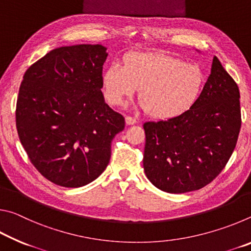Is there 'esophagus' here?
Here are the masks:
<instances>
[{
	"instance_id": "1",
	"label": "esophagus",
	"mask_w": 251,
	"mask_h": 251,
	"mask_svg": "<svg viewBox=\"0 0 251 251\" xmlns=\"http://www.w3.org/2000/svg\"><path fill=\"white\" fill-rule=\"evenodd\" d=\"M125 123L127 125H134V124H136V123H137V121H136V118L131 117V116H126L125 117Z\"/></svg>"
}]
</instances>
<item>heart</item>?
I'll return each mask as SVG.
<instances>
[{
    "instance_id": "obj_1",
    "label": "heart",
    "mask_w": 251,
    "mask_h": 251,
    "mask_svg": "<svg viewBox=\"0 0 251 251\" xmlns=\"http://www.w3.org/2000/svg\"><path fill=\"white\" fill-rule=\"evenodd\" d=\"M106 100L121 105L141 88L139 107L157 118H172L192 107L201 94L203 74L197 65L159 53H129L123 66L113 63L101 74Z\"/></svg>"
}]
</instances>
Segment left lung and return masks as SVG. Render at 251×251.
<instances>
[{"mask_svg": "<svg viewBox=\"0 0 251 251\" xmlns=\"http://www.w3.org/2000/svg\"><path fill=\"white\" fill-rule=\"evenodd\" d=\"M238 85L214 56L210 74L192 107L166 121L144 124L143 165L166 193L201 189L215 179L235 150L241 126Z\"/></svg>", "mask_w": 251, "mask_h": 251, "instance_id": "left-lung-1", "label": "left lung"}]
</instances>
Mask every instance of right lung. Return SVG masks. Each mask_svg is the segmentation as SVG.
I'll return each mask as SVG.
<instances>
[{"instance_id":"add662e5","label":"right lung","mask_w":251,"mask_h":251,"mask_svg":"<svg viewBox=\"0 0 251 251\" xmlns=\"http://www.w3.org/2000/svg\"><path fill=\"white\" fill-rule=\"evenodd\" d=\"M106 50L55 49L23 76L15 113L20 141L37 171L58 186L77 188L100 177L125 127L101 93Z\"/></svg>"}]
</instances>
